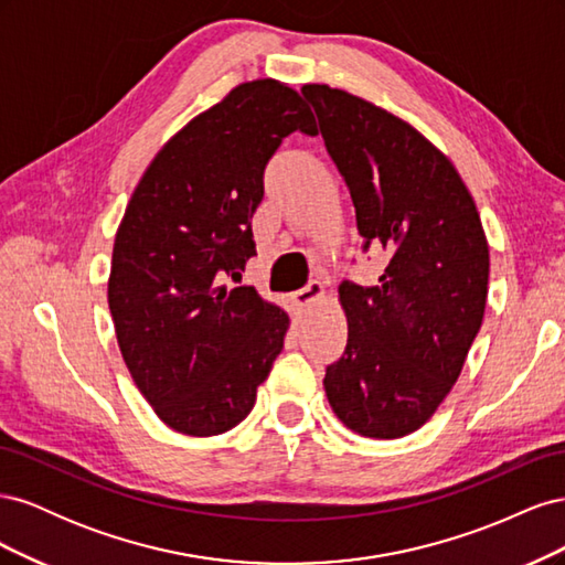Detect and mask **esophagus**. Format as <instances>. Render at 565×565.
I'll use <instances>...</instances> for the list:
<instances>
[{
    "label": "esophagus",
    "mask_w": 565,
    "mask_h": 565,
    "mask_svg": "<svg viewBox=\"0 0 565 565\" xmlns=\"http://www.w3.org/2000/svg\"><path fill=\"white\" fill-rule=\"evenodd\" d=\"M322 299H324V287H322V282L313 280V282H309V287H303V289H299V292H295L289 301H292L295 313L301 316V313L309 311L313 303H318Z\"/></svg>",
    "instance_id": "1"
}]
</instances>
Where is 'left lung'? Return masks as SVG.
Instances as JSON below:
<instances>
[{
    "label": "left lung",
    "mask_w": 565,
    "mask_h": 565,
    "mask_svg": "<svg viewBox=\"0 0 565 565\" xmlns=\"http://www.w3.org/2000/svg\"><path fill=\"white\" fill-rule=\"evenodd\" d=\"M355 207L358 233L391 254L380 285H339L347 351L324 374L339 422L391 440L452 391L481 330L490 249L469 188L405 119L328 84H303Z\"/></svg>",
    "instance_id": "left-lung-1"
}]
</instances>
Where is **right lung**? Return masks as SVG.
<instances>
[{
  "label": "right lung",
  "instance_id": "right-lung-1",
  "mask_svg": "<svg viewBox=\"0 0 565 565\" xmlns=\"http://www.w3.org/2000/svg\"><path fill=\"white\" fill-rule=\"evenodd\" d=\"M318 134L299 92L273 77L233 87L169 139L119 221L108 306L119 353L169 429L218 436L254 407L289 316L243 278L264 167L292 131Z\"/></svg>",
  "mask_w": 565,
  "mask_h": 565
}]
</instances>
